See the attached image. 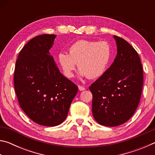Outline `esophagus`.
Returning a JSON list of instances; mask_svg holds the SVG:
<instances>
[{
    "instance_id": "34e87169",
    "label": "esophagus",
    "mask_w": 155,
    "mask_h": 155,
    "mask_svg": "<svg viewBox=\"0 0 155 155\" xmlns=\"http://www.w3.org/2000/svg\"><path fill=\"white\" fill-rule=\"evenodd\" d=\"M78 90H79L80 91H83V90H85V88L83 87V86H81V85H78Z\"/></svg>"
}]
</instances>
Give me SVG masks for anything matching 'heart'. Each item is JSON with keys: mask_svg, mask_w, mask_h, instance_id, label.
Instances as JSON below:
<instances>
[{"mask_svg": "<svg viewBox=\"0 0 155 155\" xmlns=\"http://www.w3.org/2000/svg\"><path fill=\"white\" fill-rule=\"evenodd\" d=\"M68 51L69 54L60 52L57 57L64 75L68 78L73 76L77 63L82 76L89 78L101 77L105 72L112 57L111 46L106 41L80 40L71 44Z\"/></svg>", "mask_w": 155, "mask_h": 155, "instance_id": "b5f03b06", "label": "heart"}]
</instances>
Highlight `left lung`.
<instances>
[{
  "label": "left lung",
  "instance_id": "left-lung-1",
  "mask_svg": "<svg viewBox=\"0 0 155 155\" xmlns=\"http://www.w3.org/2000/svg\"><path fill=\"white\" fill-rule=\"evenodd\" d=\"M114 37L116 57L90 87L94 119L106 127L122 124L132 117L140 103L143 83V68L137 51L124 39Z\"/></svg>",
  "mask_w": 155,
  "mask_h": 155
}]
</instances>
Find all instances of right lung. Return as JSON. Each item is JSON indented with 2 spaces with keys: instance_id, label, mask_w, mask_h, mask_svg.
I'll return each instance as SVG.
<instances>
[{
  "instance_id": "1",
  "label": "right lung",
  "mask_w": 155,
  "mask_h": 155,
  "mask_svg": "<svg viewBox=\"0 0 155 155\" xmlns=\"http://www.w3.org/2000/svg\"><path fill=\"white\" fill-rule=\"evenodd\" d=\"M55 35L31 39L18 54L14 88L18 103L31 120L45 127L59 125L66 118L78 87L63 75L49 50Z\"/></svg>"
}]
</instances>
